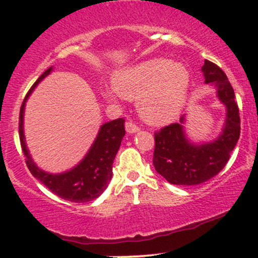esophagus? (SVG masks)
Returning <instances> with one entry per match:
<instances>
[{
  "instance_id": "obj_1",
  "label": "esophagus",
  "mask_w": 258,
  "mask_h": 258,
  "mask_svg": "<svg viewBox=\"0 0 258 258\" xmlns=\"http://www.w3.org/2000/svg\"><path fill=\"white\" fill-rule=\"evenodd\" d=\"M125 127H126V132H127V133H136V132L139 131V127H138L137 125H136V123L131 122V121H128V122H126Z\"/></svg>"
}]
</instances>
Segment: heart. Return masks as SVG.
<instances>
[{"label": "heart", "instance_id": "obj_1", "mask_svg": "<svg viewBox=\"0 0 258 258\" xmlns=\"http://www.w3.org/2000/svg\"><path fill=\"white\" fill-rule=\"evenodd\" d=\"M114 90L125 99H137L142 119L152 125H166L179 116L190 90V73L180 61L153 58L127 68L112 79ZM105 98L116 102L114 91Z\"/></svg>", "mask_w": 258, "mask_h": 258}]
</instances>
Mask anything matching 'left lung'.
I'll list each match as a JSON object with an SVG mask.
<instances>
[{"label": "left lung", "mask_w": 258, "mask_h": 258, "mask_svg": "<svg viewBox=\"0 0 258 258\" xmlns=\"http://www.w3.org/2000/svg\"><path fill=\"white\" fill-rule=\"evenodd\" d=\"M201 72L205 84L215 86L218 99L226 106L224 126L217 138L206 143H194L186 137L185 115L178 123L155 132L154 167L171 184L197 185L211 179L226 166L240 136L239 108L227 75L210 60H205Z\"/></svg>", "instance_id": "obj_1"}]
</instances>
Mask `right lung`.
<instances>
[{
    "mask_svg": "<svg viewBox=\"0 0 258 258\" xmlns=\"http://www.w3.org/2000/svg\"><path fill=\"white\" fill-rule=\"evenodd\" d=\"M53 68H48L37 81L32 85L26 94L19 115V138L23 153L26 158V165L35 178L41 180L52 193L61 199L73 203H87L99 197L108 186L112 177V162L116 156L125 136V120L116 119L103 123L85 158L72 170L61 173H49L37 167L32 160L25 143L24 136V110L25 103L34 88L49 75Z\"/></svg>",
    "mask_w": 258,
    "mask_h": 258,
    "instance_id": "1",
    "label": "right lung"
}]
</instances>
